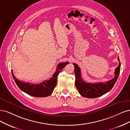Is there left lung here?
<instances>
[{"label": "left lung", "mask_w": 130, "mask_h": 130, "mask_svg": "<svg viewBox=\"0 0 130 130\" xmlns=\"http://www.w3.org/2000/svg\"><path fill=\"white\" fill-rule=\"evenodd\" d=\"M119 64L116 69L115 77L111 80L105 83H89L84 81L81 77L80 69L77 64H73L74 73L76 75V86L81 95L88 98H94L106 93L113 87L118 78L120 70V62L118 57Z\"/></svg>", "instance_id": "1"}]
</instances>
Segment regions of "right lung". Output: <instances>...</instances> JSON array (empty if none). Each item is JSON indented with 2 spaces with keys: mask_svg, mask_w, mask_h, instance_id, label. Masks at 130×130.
Instances as JSON below:
<instances>
[{
  "mask_svg": "<svg viewBox=\"0 0 130 130\" xmlns=\"http://www.w3.org/2000/svg\"><path fill=\"white\" fill-rule=\"evenodd\" d=\"M68 64H69V62H65L58 64L56 72L53 74L52 77L50 78L49 80H45L38 84L25 83L18 80L14 76L12 70H11L12 75L16 84L17 85L19 89L24 92L36 97H48L52 93L57 85V78L58 74Z\"/></svg>",
  "mask_w": 130,
  "mask_h": 130,
  "instance_id": "add662e5",
  "label": "right lung"
}]
</instances>
